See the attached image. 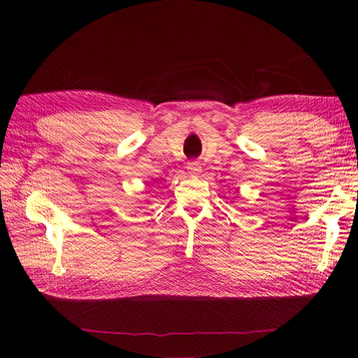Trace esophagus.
I'll use <instances>...</instances> for the list:
<instances>
[{"label":"esophagus","instance_id":"1","mask_svg":"<svg viewBox=\"0 0 358 358\" xmlns=\"http://www.w3.org/2000/svg\"><path fill=\"white\" fill-rule=\"evenodd\" d=\"M187 170H188L189 175H199L200 170H201L200 162H199V161H189V162L187 164Z\"/></svg>","mask_w":358,"mask_h":358}]
</instances>
